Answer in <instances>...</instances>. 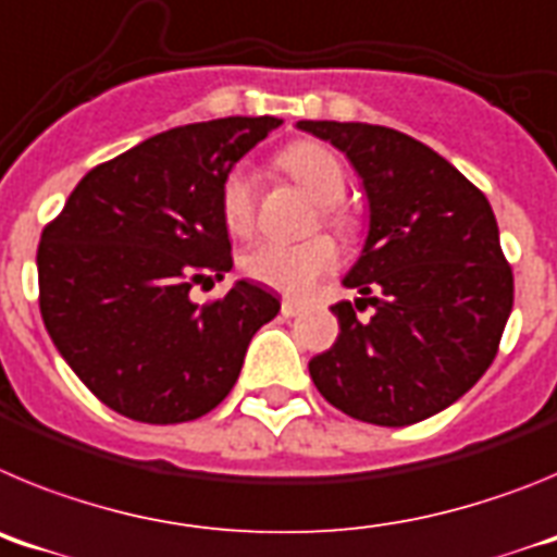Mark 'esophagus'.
<instances>
[{
  "instance_id": "obj_1",
  "label": "esophagus",
  "mask_w": 557,
  "mask_h": 557,
  "mask_svg": "<svg viewBox=\"0 0 557 557\" xmlns=\"http://www.w3.org/2000/svg\"><path fill=\"white\" fill-rule=\"evenodd\" d=\"M304 304L301 301H295V298H284L282 301V314L284 318H295V314L301 312Z\"/></svg>"
}]
</instances>
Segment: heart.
I'll use <instances>...</instances> for the list:
<instances>
[{
  "label": "heart",
  "mask_w": 557,
  "mask_h": 557,
  "mask_svg": "<svg viewBox=\"0 0 557 557\" xmlns=\"http://www.w3.org/2000/svg\"><path fill=\"white\" fill-rule=\"evenodd\" d=\"M278 164L298 181L318 203H323V220L337 231H351V218L339 209L337 200L346 195V170L332 147L321 141H295L278 156ZM220 214L231 234L243 236L253 228L256 186L245 164H236L220 186ZM337 245L329 236H312L304 243L262 239L253 243L239 259V268L248 278L287 295H304L314 282L334 270Z\"/></svg>",
  "instance_id": "heart-1"
}]
</instances>
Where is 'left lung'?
I'll return each instance as SVG.
<instances>
[{
	"label": "left lung",
	"instance_id": "8db88e82",
	"mask_svg": "<svg viewBox=\"0 0 557 557\" xmlns=\"http://www.w3.org/2000/svg\"><path fill=\"white\" fill-rule=\"evenodd\" d=\"M298 127L346 152L368 198V236L334 304L339 334L309 359L329 405L376 426H407L455 405L488 371L513 309V273L491 203L444 156L366 122Z\"/></svg>",
	"mask_w": 557,
	"mask_h": 557
}]
</instances>
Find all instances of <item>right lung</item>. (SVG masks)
Instances as JSON below:
<instances>
[{
    "label": "right lung",
    "instance_id": "right-lung-1",
    "mask_svg": "<svg viewBox=\"0 0 557 557\" xmlns=\"http://www.w3.org/2000/svg\"><path fill=\"white\" fill-rule=\"evenodd\" d=\"M282 125L228 116L150 136L86 172L38 245L49 337L102 405L141 424L195 421L223 401L248 343L282 304L236 282L198 307L189 289L231 268L220 186Z\"/></svg>",
    "mask_w": 557,
    "mask_h": 557
}]
</instances>
